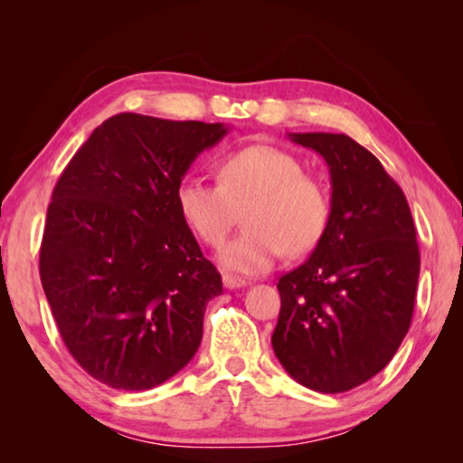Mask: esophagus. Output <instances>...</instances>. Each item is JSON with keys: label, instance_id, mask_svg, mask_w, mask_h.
<instances>
[{"label": "esophagus", "instance_id": "34e87169", "mask_svg": "<svg viewBox=\"0 0 463 463\" xmlns=\"http://www.w3.org/2000/svg\"><path fill=\"white\" fill-rule=\"evenodd\" d=\"M222 284H224L226 289H239V288H245L247 281L241 279V278L229 276V273H226V276H222Z\"/></svg>", "mask_w": 463, "mask_h": 463}]
</instances>
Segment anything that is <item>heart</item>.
I'll return each instance as SVG.
<instances>
[{
  "label": "heart",
  "instance_id": "1",
  "mask_svg": "<svg viewBox=\"0 0 463 463\" xmlns=\"http://www.w3.org/2000/svg\"><path fill=\"white\" fill-rule=\"evenodd\" d=\"M218 184L184 179L175 202L187 226L206 245L221 247L234 224V208H245L247 231L231 241L218 261L224 269L260 276L281 253H308L323 237L331 200L317 177L302 174L296 155L271 145H250L218 161Z\"/></svg>",
  "mask_w": 463,
  "mask_h": 463
}]
</instances>
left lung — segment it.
<instances>
[{
  "label": "left lung",
  "mask_w": 463,
  "mask_h": 463,
  "mask_svg": "<svg viewBox=\"0 0 463 463\" xmlns=\"http://www.w3.org/2000/svg\"><path fill=\"white\" fill-rule=\"evenodd\" d=\"M288 138L325 159L331 216L308 260L278 281L273 354L298 383L339 394L382 372L409 333L420 269L417 232L401 185L354 138Z\"/></svg>",
  "instance_id": "obj_1"
}]
</instances>
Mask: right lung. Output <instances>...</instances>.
Returning a JSON list of instances; mask_svg holds the SVG:
<instances>
[{
  "label": "right lung",
  "instance_id": "add662e5",
  "mask_svg": "<svg viewBox=\"0 0 463 463\" xmlns=\"http://www.w3.org/2000/svg\"><path fill=\"white\" fill-rule=\"evenodd\" d=\"M226 132L221 122L116 114L54 185L41 281L75 362L109 388L159 386L200 347L222 278L179 214L175 192Z\"/></svg>",
  "mask_w": 463,
  "mask_h": 463
}]
</instances>
